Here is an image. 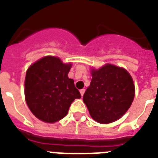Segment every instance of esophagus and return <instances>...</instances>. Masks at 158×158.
Wrapping results in <instances>:
<instances>
[{
  "mask_svg": "<svg viewBox=\"0 0 158 158\" xmlns=\"http://www.w3.org/2000/svg\"><path fill=\"white\" fill-rule=\"evenodd\" d=\"M84 92H85V89H83L80 90V94H81V96H83V95H84Z\"/></svg>",
  "mask_w": 158,
  "mask_h": 158,
  "instance_id": "esophagus-1",
  "label": "esophagus"
}]
</instances>
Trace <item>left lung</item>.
I'll use <instances>...</instances> for the list:
<instances>
[{
	"label": "left lung",
	"mask_w": 158,
	"mask_h": 158,
	"mask_svg": "<svg viewBox=\"0 0 158 158\" xmlns=\"http://www.w3.org/2000/svg\"><path fill=\"white\" fill-rule=\"evenodd\" d=\"M89 87L83 97L89 114L99 123H110L127 111L134 98L135 87L124 69L106 64L93 69Z\"/></svg>",
	"instance_id": "obj_1"
}]
</instances>
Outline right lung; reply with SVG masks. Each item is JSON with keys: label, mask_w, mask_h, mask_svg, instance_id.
Returning <instances> with one entry per match:
<instances>
[{"label": "right lung", "mask_w": 158, "mask_h": 158, "mask_svg": "<svg viewBox=\"0 0 158 158\" xmlns=\"http://www.w3.org/2000/svg\"><path fill=\"white\" fill-rule=\"evenodd\" d=\"M71 64L46 56L30 66L25 80V95L29 108L41 121L55 123L68 114L75 98L81 94L68 74Z\"/></svg>", "instance_id": "1"}]
</instances>
